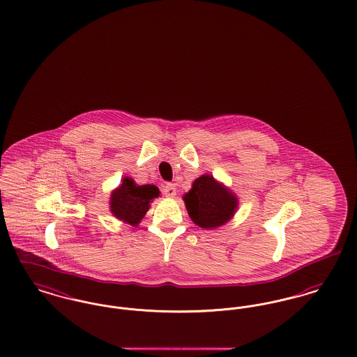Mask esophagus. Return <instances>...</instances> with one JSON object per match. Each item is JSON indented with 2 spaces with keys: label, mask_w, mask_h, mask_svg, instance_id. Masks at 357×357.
Masks as SVG:
<instances>
[{
  "label": "esophagus",
  "mask_w": 357,
  "mask_h": 357,
  "mask_svg": "<svg viewBox=\"0 0 357 357\" xmlns=\"http://www.w3.org/2000/svg\"><path fill=\"white\" fill-rule=\"evenodd\" d=\"M165 195L168 197V198H174L175 195H176V188H175V185H172V183H167L166 186H165Z\"/></svg>",
  "instance_id": "obj_1"
}]
</instances>
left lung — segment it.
Listing matches in <instances>:
<instances>
[{
    "label": "left lung",
    "instance_id": "8db88e82",
    "mask_svg": "<svg viewBox=\"0 0 357 357\" xmlns=\"http://www.w3.org/2000/svg\"><path fill=\"white\" fill-rule=\"evenodd\" d=\"M183 201L192 222L204 229L225 225L238 208L237 195L210 174L201 175L192 182Z\"/></svg>",
    "mask_w": 357,
    "mask_h": 357
}]
</instances>
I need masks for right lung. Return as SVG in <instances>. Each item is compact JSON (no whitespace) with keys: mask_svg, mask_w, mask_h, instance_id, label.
<instances>
[{"mask_svg":"<svg viewBox=\"0 0 357 357\" xmlns=\"http://www.w3.org/2000/svg\"><path fill=\"white\" fill-rule=\"evenodd\" d=\"M160 191L155 185H137L130 176H124L121 185L112 191L109 198L110 213L120 221L137 227L144 218L153 198Z\"/></svg>","mask_w":357,"mask_h":357,"instance_id":"1","label":"right lung"}]
</instances>
